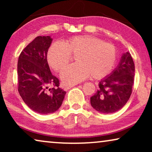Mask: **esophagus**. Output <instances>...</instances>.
Wrapping results in <instances>:
<instances>
[{"label":"esophagus","mask_w":152,"mask_h":152,"mask_svg":"<svg viewBox=\"0 0 152 152\" xmlns=\"http://www.w3.org/2000/svg\"><path fill=\"white\" fill-rule=\"evenodd\" d=\"M75 86V85H64V89L65 91H68V89Z\"/></svg>","instance_id":"34e87169"}]
</instances>
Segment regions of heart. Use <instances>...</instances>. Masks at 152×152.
<instances>
[{
	"mask_svg": "<svg viewBox=\"0 0 152 152\" xmlns=\"http://www.w3.org/2000/svg\"><path fill=\"white\" fill-rule=\"evenodd\" d=\"M75 55L77 63L68 66L61 73L66 84H75L92 75L102 79L113 69L116 60V51L113 45L104 43L101 39L91 35H80L61 43H55L48 52V61L57 71H61Z\"/></svg>",
	"mask_w": 152,
	"mask_h": 152,
	"instance_id": "b5f03b06",
	"label": "heart"
}]
</instances>
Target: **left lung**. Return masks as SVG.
I'll list each match as a JSON object with an SVG mask.
<instances>
[{
	"label": "left lung",
	"mask_w": 152,
	"mask_h": 152,
	"mask_svg": "<svg viewBox=\"0 0 152 152\" xmlns=\"http://www.w3.org/2000/svg\"><path fill=\"white\" fill-rule=\"evenodd\" d=\"M135 66L129 52L122 54L117 67L99 82V88L91 97L92 107L110 114L121 109L129 99L134 82Z\"/></svg>",
	"instance_id": "obj_1"
}]
</instances>
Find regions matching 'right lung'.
I'll list each match as a JSON object with an SVG mask.
<instances>
[{
    "mask_svg": "<svg viewBox=\"0 0 152 152\" xmlns=\"http://www.w3.org/2000/svg\"><path fill=\"white\" fill-rule=\"evenodd\" d=\"M53 39L39 36L21 52L17 64L18 91L28 107L40 114L53 113L61 106L66 92L50 70L47 54ZM50 85L57 86L50 89Z\"/></svg>",
    "mask_w": 152,
    "mask_h": 152,
    "instance_id": "obj_1",
    "label": "right lung"
}]
</instances>
